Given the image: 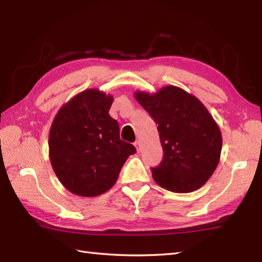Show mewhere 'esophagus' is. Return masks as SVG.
Here are the masks:
<instances>
[{
	"label": "esophagus",
	"instance_id": "1",
	"mask_svg": "<svg viewBox=\"0 0 262 262\" xmlns=\"http://www.w3.org/2000/svg\"><path fill=\"white\" fill-rule=\"evenodd\" d=\"M134 146L136 147V151L140 152L141 149H142V143H141L140 141H136V142L134 143Z\"/></svg>",
	"mask_w": 262,
	"mask_h": 262
}]
</instances>
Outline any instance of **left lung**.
Wrapping results in <instances>:
<instances>
[{
    "label": "left lung",
    "mask_w": 262,
    "mask_h": 262,
    "mask_svg": "<svg viewBox=\"0 0 262 262\" xmlns=\"http://www.w3.org/2000/svg\"><path fill=\"white\" fill-rule=\"evenodd\" d=\"M135 99L159 125L164 153L161 163L151 169L154 181L178 193L203 187L219 165L223 143L207 108L174 85L152 94L136 91Z\"/></svg>",
    "instance_id": "obj_1"
}]
</instances>
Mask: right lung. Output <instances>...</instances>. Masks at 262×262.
<instances>
[{"instance_id":"add662e5","label":"right lung","mask_w":262,"mask_h":262,"mask_svg":"<svg viewBox=\"0 0 262 262\" xmlns=\"http://www.w3.org/2000/svg\"><path fill=\"white\" fill-rule=\"evenodd\" d=\"M110 94L88 89L63 104L49 130V160L60 183L81 197L99 196L113 187L128 157L136 152L120 140L111 118Z\"/></svg>"}]
</instances>
